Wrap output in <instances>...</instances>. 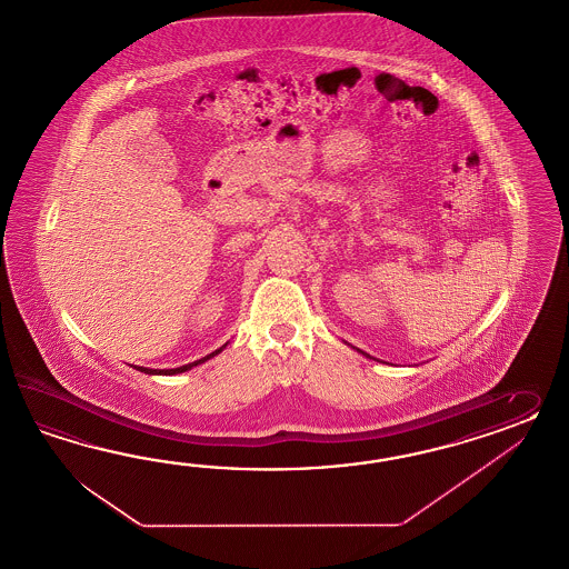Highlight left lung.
I'll use <instances>...</instances> for the list:
<instances>
[{"label":"left lung","instance_id":"left-lung-1","mask_svg":"<svg viewBox=\"0 0 569 569\" xmlns=\"http://www.w3.org/2000/svg\"><path fill=\"white\" fill-rule=\"evenodd\" d=\"M358 350V348H356ZM358 352L362 353V356H367V358H372V356H369L367 352H362V350H358ZM372 360H377V358H372ZM377 362H381V360H377Z\"/></svg>","mask_w":569,"mask_h":569}]
</instances>
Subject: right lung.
Returning a JSON list of instances; mask_svg holds the SVG:
<instances>
[{"label": "right lung", "instance_id": "right-lung-1", "mask_svg": "<svg viewBox=\"0 0 569 569\" xmlns=\"http://www.w3.org/2000/svg\"><path fill=\"white\" fill-rule=\"evenodd\" d=\"M228 346V343H226ZM226 346H221L219 350L216 352L207 353L204 358H200V360H194V362H190V365H184V367H178V369H147V367H134V369L140 370V372H144V375H180V372H186V370L194 369V367H199L202 362H207V360H211L213 356L221 352Z\"/></svg>", "mask_w": 569, "mask_h": 569}]
</instances>
